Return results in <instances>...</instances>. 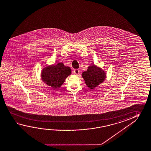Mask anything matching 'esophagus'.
Instances as JSON below:
<instances>
[{"mask_svg": "<svg viewBox=\"0 0 151 151\" xmlns=\"http://www.w3.org/2000/svg\"><path fill=\"white\" fill-rule=\"evenodd\" d=\"M74 73L75 74L78 75L79 73V69H74Z\"/></svg>", "mask_w": 151, "mask_h": 151, "instance_id": "obj_1", "label": "esophagus"}]
</instances>
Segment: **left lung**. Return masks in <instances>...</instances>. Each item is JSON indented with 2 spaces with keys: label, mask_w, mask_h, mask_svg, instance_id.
Masks as SVG:
<instances>
[{
  "label": "left lung",
  "mask_w": 151,
  "mask_h": 151,
  "mask_svg": "<svg viewBox=\"0 0 151 151\" xmlns=\"http://www.w3.org/2000/svg\"><path fill=\"white\" fill-rule=\"evenodd\" d=\"M82 75L87 87L91 89H94L104 82L106 77L105 72L95 65L89 66Z\"/></svg>",
  "instance_id": "left-lung-1"
}]
</instances>
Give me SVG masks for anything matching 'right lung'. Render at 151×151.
I'll return each mask as SVG.
<instances>
[{"label": "right lung", "instance_id": "right-lung-1", "mask_svg": "<svg viewBox=\"0 0 151 151\" xmlns=\"http://www.w3.org/2000/svg\"><path fill=\"white\" fill-rule=\"evenodd\" d=\"M70 67L62 63L45 67L42 72V81L54 89L60 88L67 77L71 74Z\"/></svg>", "mask_w": 151, "mask_h": 151}]
</instances>
